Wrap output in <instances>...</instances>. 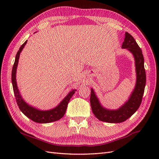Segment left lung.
Here are the masks:
<instances>
[{"label": "left lung", "mask_w": 159, "mask_h": 159, "mask_svg": "<svg viewBox=\"0 0 159 159\" xmlns=\"http://www.w3.org/2000/svg\"><path fill=\"white\" fill-rule=\"evenodd\" d=\"M121 48L127 49L133 54L135 66L136 83L128 99L117 109L105 108L100 103L94 89L91 88L90 103L94 115L99 121L110 123H122L137 111L141 103L146 85V73L142 51L134 38L128 32H125Z\"/></svg>", "instance_id": "1"}]
</instances>
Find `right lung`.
I'll return each mask as SVG.
<instances>
[{
	"label": "right lung",
	"instance_id": "obj_1",
	"mask_svg": "<svg viewBox=\"0 0 159 159\" xmlns=\"http://www.w3.org/2000/svg\"><path fill=\"white\" fill-rule=\"evenodd\" d=\"M26 43L27 40L20 46V49L18 51L12 70V84L14 93V95H15L18 106L19 107V109H20L22 113H24V115L36 123H49L58 121L59 119L63 117L65 115L67 107H68V104L72 95L75 93L76 89H73L71 90L68 95L61 101L60 103L57 106L51 109L42 110L32 106V105L26 103L25 100L22 97L16 82V70L18 64L19 57H20V53L26 44Z\"/></svg>",
	"mask_w": 159,
	"mask_h": 159
}]
</instances>
